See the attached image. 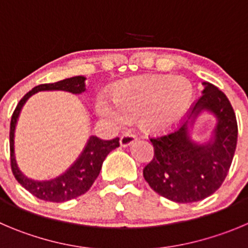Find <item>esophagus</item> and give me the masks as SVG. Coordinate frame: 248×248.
I'll list each match as a JSON object with an SVG mask.
<instances>
[{
	"label": "esophagus",
	"mask_w": 248,
	"mask_h": 248,
	"mask_svg": "<svg viewBox=\"0 0 248 248\" xmlns=\"http://www.w3.org/2000/svg\"><path fill=\"white\" fill-rule=\"evenodd\" d=\"M136 140H137V138H136L135 135L124 133V135H122L121 138H120V144H121V147H129Z\"/></svg>",
	"instance_id": "obj_1"
}]
</instances>
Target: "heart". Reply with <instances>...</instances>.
<instances>
[{
    "instance_id": "b5f03b06",
    "label": "heart",
    "mask_w": 248,
    "mask_h": 248,
    "mask_svg": "<svg viewBox=\"0 0 248 248\" xmlns=\"http://www.w3.org/2000/svg\"><path fill=\"white\" fill-rule=\"evenodd\" d=\"M193 85L181 76H147L126 79L112 89L111 101L100 96L96 111L115 126L140 117L147 132H161L179 122L193 99Z\"/></svg>"
}]
</instances>
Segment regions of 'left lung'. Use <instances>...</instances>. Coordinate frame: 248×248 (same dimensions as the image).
I'll list each match as a JSON object with an SVG mask.
<instances>
[{
    "label": "left lung",
    "instance_id": "obj_1",
    "mask_svg": "<svg viewBox=\"0 0 248 248\" xmlns=\"http://www.w3.org/2000/svg\"><path fill=\"white\" fill-rule=\"evenodd\" d=\"M202 96L191 108L187 121L175 131L150 138L154 158L143 176L156 193L176 203L198 202L214 193L229 172L236 143L237 121L230 101L215 85L204 82ZM203 110L213 113L217 126L205 143L190 140L189 127Z\"/></svg>",
    "mask_w": 248,
    "mask_h": 248
}]
</instances>
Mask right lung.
<instances>
[{"label": "right lung", "instance_id": "add662e5", "mask_svg": "<svg viewBox=\"0 0 248 248\" xmlns=\"http://www.w3.org/2000/svg\"><path fill=\"white\" fill-rule=\"evenodd\" d=\"M84 82L85 77L76 76V77L66 78V79L56 83L36 85L20 99L12 115L11 129H9L11 168H12L16 180L39 200L46 201V202L61 203L84 194L99 176L101 165L108 153L120 147L119 138L103 140L95 136H90L83 152L80 153L77 160L72 164L71 168L67 169L60 176L52 180H47V181H35V180L29 179L18 168L15 153V132L19 113L28 99L34 95L35 93L44 92V90H64V92H69L72 94H80L85 90Z\"/></svg>", "mask_w": 248, "mask_h": 248}]
</instances>
